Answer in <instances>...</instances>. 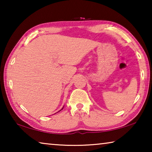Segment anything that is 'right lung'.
Segmentation results:
<instances>
[{
    "mask_svg": "<svg viewBox=\"0 0 152 152\" xmlns=\"http://www.w3.org/2000/svg\"><path fill=\"white\" fill-rule=\"evenodd\" d=\"M62 109H63V108H62Z\"/></svg>",
    "mask_w": 152,
    "mask_h": 152,
    "instance_id": "right-lung-1",
    "label": "right lung"
}]
</instances>
